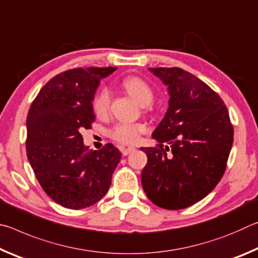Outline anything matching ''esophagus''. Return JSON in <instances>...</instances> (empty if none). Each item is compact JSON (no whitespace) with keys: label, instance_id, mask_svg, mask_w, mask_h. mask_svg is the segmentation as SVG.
Returning <instances> with one entry per match:
<instances>
[{"label":"esophagus","instance_id":"obj_1","mask_svg":"<svg viewBox=\"0 0 258 258\" xmlns=\"http://www.w3.org/2000/svg\"><path fill=\"white\" fill-rule=\"evenodd\" d=\"M134 151H135V148H133V147L123 148V149H121V154H123L124 156H127L130 154H132V152H134Z\"/></svg>","mask_w":258,"mask_h":258}]
</instances>
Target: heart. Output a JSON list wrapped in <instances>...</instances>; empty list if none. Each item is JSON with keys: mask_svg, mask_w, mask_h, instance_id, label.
Wrapping results in <instances>:
<instances>
[{"mask_svg": "<svg viewBox=\"0 0 258 258\" xmlns=\"http://www.w3.org/2000/svg\"><path fill=\"white\" fill-rule=\"evenodd\" d=\"M121 85L132 97L142 106L150 104L155 93L149 83L139 76H128L121 81ZM111 102V91L107 86H102L95 93L92 109L98 117H104L109 112ZM146 131L145 125L140 123H117L109 130V137L123 145H133L139 140L140 135Z\"/></svg>", "mask_w": 258, "mask_h": 258, "instance_id": "b5f03b06", "label": "heart"}]
</instances>
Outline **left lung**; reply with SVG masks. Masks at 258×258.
<instances>
[{
    "label": "left lung",
    "mask_w": 258,
    "mask_h": 258,
    "mask_svg": "<svg viewBox=\"0 0 258 258\" xmlns=\"http://www.w3.org/2000/svg\"><path fill=\"white\" fill-rule=\"evenodd\" d=\"M150 71L168 86L171 98L152 134L159 143L141 148L148 157L142 187L158 207L183 209L204 199L221 181L233 126L223 100L198 77L177 67Z\"/></svg>",
    "instance_id": "8db88e82"
}]
</instances>
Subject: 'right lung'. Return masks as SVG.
Wrapping results in <instances>:
<instances>
[{"instance_id": "add662e5", "label": "right lung", "mask_w": 258, "mask_h": 258, "mask_svg": "<svg viewBox=\"0 0 258 258\" xmlns=\"http://www.w3.org/2000/svg\"><path fill=\"white\" fill-rule=\"evenodd\" d=\"M115 71L90 67L60 73L42 87L29 108V164L45 194L66 208H86L102 199L120 160L111 143L90 150L81 135L95 120L92 100L100 80Z\"/></svg>"}]
</instances>
